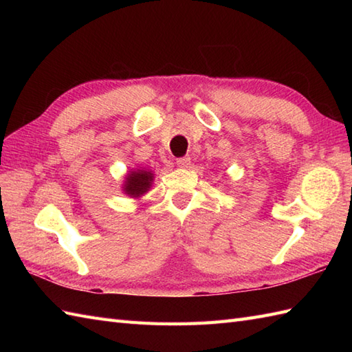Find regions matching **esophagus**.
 <instances>
[{"label":"esophagus","mask_w":352,"mask_h":352,"mask_svg":"<svg viewBox=\"0 0 352 352\" xmlns=\"http://www.w3.org/2000/svg\"><path fill=\"white\" fill-rule=\"evenodd\" d=\"M177 164L180 168H188L190 164V157L189 155H184V157H180V159H177Z\"/></svg>","instance_id":"1"}]
</instances>
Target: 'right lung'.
<instances>
[{
  "instance_id": "1",
  "label": "right lung",
  "mask_w": 352,
  "mask_h": 352,
  "mask_svg": "<svg viewBox=\"0 0 352 352\" xmlns=\"http://www.w3.org/2000/svg\"><path fill=\"white\" fill-rule=\"evenodd\" d=\"M153 182V174L151 170H134L129 175L124 186L125 193H129L131 197H139L142 193L149 190V186Z\"/></svg>"
}]
</instances>
